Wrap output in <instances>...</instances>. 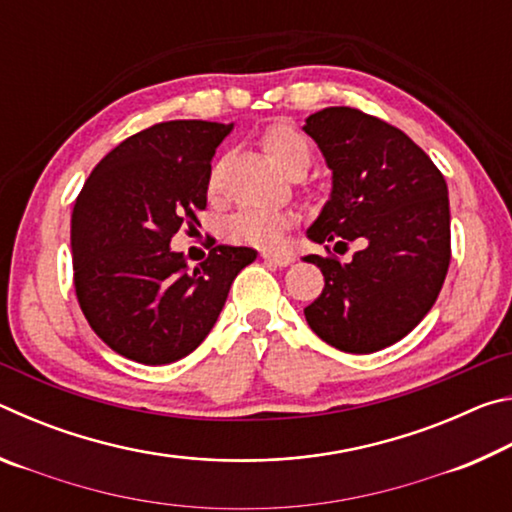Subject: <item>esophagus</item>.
<instances>
[{
	"label": "esophagus",
	"instance_id": "obj_1",
	"mask_svg": "<svg viewBox=\"0 0 512 512\" xmlns=\"http://www.w3.org/2000/svg\"><path fill=\"white\" fill-rule=\"evenodd\" d=\"M262 259H264V262H268V264L284 268V266H289L296 257L289 255V253H271V250H264V253H262Z\"/></svg>",
	"mask_w": 512,
	"mask_h": 512
}]
</instances>
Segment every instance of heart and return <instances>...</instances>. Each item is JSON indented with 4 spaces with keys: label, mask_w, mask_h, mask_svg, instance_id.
<instances>
[{
    "label": "heart",
    "mask_w": 512,
    "mask_h": 512,
    "mask_svg": "<svg viewBox=\"0 0 512 512\" xmlns=\"http://www.w3.org/2000/svg\"><path fill=\"white\" fill-rule=\"evenodd\" d=\"M264 151L280 167L293 171H307L311 164V144L302 137L296 128L289 124H273L262 133ZM216 189V171L210 176V192ZM293 225V216L284 210H259V207H246L228 221L230 241L241 246L275 250L284 244L287 232Z\"/></svg>",
    "instance_id": "1"
}]
</instances>
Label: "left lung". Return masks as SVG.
<instances>
[{
	"instance_id": "left-lung-1",
	"label": "left lung",
	"mask_w": 512,
	"mask_h": 512,
	"mask_svg": "<svg viewBox=\"0 0 512 512\" xmlns=\"http://www.w3.org/2000/svg\"><path fill=\"white\" fill-rule=\"evenodd\" d=\"M305 133L332 169V196L309 239L363 244L348 264L305 257L325 277L305 318L334 348L377 352L404 339L443 289L452 259L447 183L409 135L357 108L314 112Z\"/></svg>"
}]
</instances>
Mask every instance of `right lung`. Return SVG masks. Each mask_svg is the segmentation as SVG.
<instances>
[{
    "label": "right lung",
    "instance_id": "1",
    "mask_svg": "<svg viewBox=\"0 0 512 512\" xmlns=\"http://www.w3.org/2000/svg\"><path fill=\"white\" fill-rule=\"evenodd\" d=\"M232 124L162 121L112 149L72 210L74 289L94 334L121 357L162 366L210 334L257 250L214 246L194 271L171 237L207 207L212 158Z\"/></svg>",
    "mask_w": 512,
    "mask_h": 512
}]
</instances>
